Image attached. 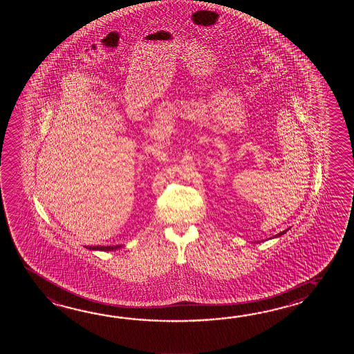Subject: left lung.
I'll return each instance as SVG.
<instances>
[{
	"mask_svg": "<svg viewBox=\"0 0 354 354\" xmlns=\"http://www.w3.org/2000/svg\"><path fill=\"white\" fill-rule=\"evenodd\" d=\"M287 230H288V229L283 230V232H281V233L277 234V235H274V236H272V238H279L281 235H283V234L286 233Z\"/></svg>",
	"mask_w": 354,
	"mask_h": 354,
	"instance_id": "left-lung-1",
	"label": "left lung"
}]
</instances>
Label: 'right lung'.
<instances>
[{
	"label": "right lung",
	"instance_id": "1",
	"mask_svg": "<svg viewBox=\"0 0 354 354\" xmlns=\"http://www.w3.org/2000/svg\"><path fill=\"white\" fill-rule=\"evenodd\" d=\"M122 245H107V247H86L87 249H90V250H102V252H110V250H118V249H120Z\"/></svg>",
	"mask_w": 354,
	"mask_h": 354
}]
</instances>
